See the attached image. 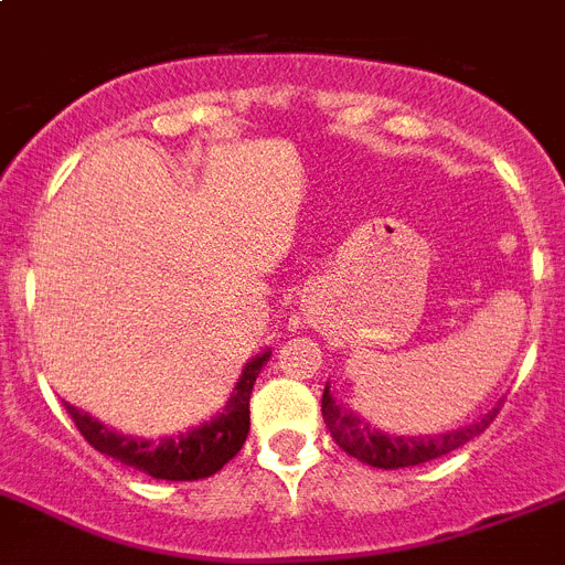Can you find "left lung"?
Segmentation results:
<instances>
[{
	"label": "left lung",
	"mask_w": 565,
	"mask_h": 565,
	"mask_svg": "<svg viewBox=\"0 0 565 565\" xmlns=\"http://www.w3.org/2000/svg\"><path fill=\"white\" fill-rule=\"evenodd\" d=\"M500 409V401L494 409H489L483 418L472 420L469 426H460L452 431H440V435H395V431H384L377 426L366 424L358 412L347 409L338 404L335 395L330 390V381L323 386L321 395V415L323 424L330 429L332 440L341 446L343 452L358 458L361 463L375 466V469H401V466H418L426 460H435L440 455H449L478 438L480 431L487 429L494 420Z\"/></svg>",
	"instance_id": "1"
}]
</instances>
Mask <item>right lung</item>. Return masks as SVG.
<instances>
[{
  "label": "right lung",
  "instance_id": "1",
  "mask_svg": "<svg viewBox=\"0 0 565 565\" xmlns=\"http://www.w3.org/2000/svg\"><path fill=\"white\" fill-rule=\"evenodd\" d=\"M273 350H262L244 364L242 375L235 381L224 409H218L210 420L193 426V429L170 435V438H139V435H125L113 426L93 418L90 412L76 409L65 404L71 418L76 420L78 431L85 435L87 444L96 452L119 460L125 466H134L139 472L150 475L156 480H199L210 478L222 469L224 463L238 455V449L247 440L249 431V395L262 366L267 364Z\"/></svg>",
  "mask_w": 565,
  "mask_h": 565
}]
</instances>
